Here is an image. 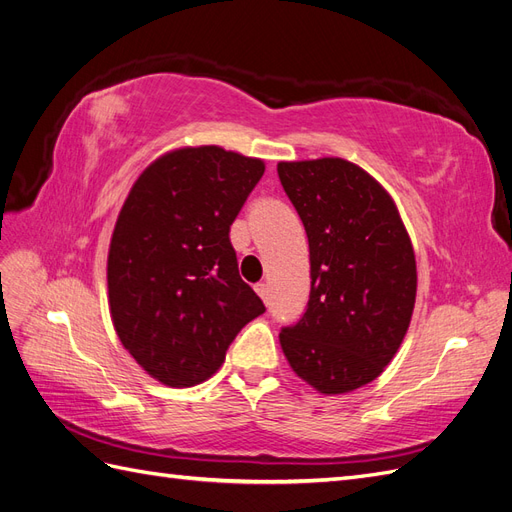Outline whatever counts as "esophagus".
Returning a JSON list of instances; mask_svg holds the SVG:
<instances>
[{
    "instance_id": "obj_1",
    "label": "esophagus",
    "mask_w": 512,
    "mask_h": 512,
    "mask_svg": "<svg viewBox=\"0 0 512 512\" xmlns=\"http://www.w3.org/2000/svg\"><path fill=\"white\" fill-rule=\"evenodd\" d=\"M256 292L260 294V299H262V301L269 303V286H267V284H262V282H260V284H256Z\"/></svg>"
}]
</instances>
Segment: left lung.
Here are the masks:
<instances>
[{
    "mask_svg": "<svg viewBox=\"0 0 512 512\" xmlns=\"http://www.w3.org/2000/svg\"><path fill=\"white\" fill-rule=\"evenodd\" d=\"M309 241L312 290L280 344L324 395L359 389L391 363L410 327L416 260L393 198L363 168L322 158L277 164Z\"/></svg>",
    "mask_w": 512,
    "mask_h": 512,
    "instance_id": "8db88e82",
    "label": "left lung"
}]
</instances>
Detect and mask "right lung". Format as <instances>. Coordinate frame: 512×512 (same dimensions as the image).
<instances>
[{
	"instance_id": "right-lung-1",
	"label": "right lung",
	"mask_w": 512,
	"mask_h": 512,
	"mask_svg": "<svg viewBox=\"0 0 512 512\" xmlns=\"http://www.w3.org/2000/svg\"><path fill=\"white\" fill-rule=\"evenodd\" d=\"M265 164L222 147H185L136 179L108 250V303L134 361L166 386L211 378L232 339L265 312L230 243Z\"/></svg>"
}]
</instances>
